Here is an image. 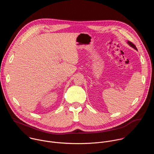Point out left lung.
Returning <instances> with one entry per match:
<instances>
[{
	"instance_id": "left-lung-1",
	"label": "left lung",
	"mask_w": 154,
	"mask_h": 154,
	"mask_svg": "<svg viewBox=\"0 0 154 154\" xmlns=\"http://www.w3.org/2000/svg\"><path fill=\"white\" fill-rule=\"evenodd\" d=\"M127 42H128V45L130 46H131V47H132V48H134L135 49H136L137 51H138L137 50V48H136V46H135V45H134V44H133L132 42H130V41H127Z\"/></svg>"
}]
</instances>
